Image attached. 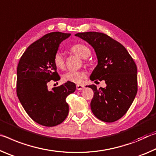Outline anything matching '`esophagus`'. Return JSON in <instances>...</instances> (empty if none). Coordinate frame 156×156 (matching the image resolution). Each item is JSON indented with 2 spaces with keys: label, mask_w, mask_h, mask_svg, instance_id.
<instances>
[{
  "label": "esophagus",
  "mask_w": 156,
  "mask_h": 156,
  "mask_svg": "<svg viewBox=\"0 0 156 156\" xmlns=\"http://www.w3.org/2000/svg\"><path fill=\"white\" fill-rule=\"evenodd\" d=\"M76 89H77L78 90H81L84 88V86L83 85H76Z\"/></svg>",
  "instance_id": "obj_1"
}]
</instances>
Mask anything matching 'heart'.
Returning a JSON list of instances; mask_svg holds the SVG:
<instances>
[{
  "label": "heart",
  "instance_id": "obj_1",
  "mask_svg": "<svg viewBox=\"0 0 156 156\" xmlns=\"http://www.w3.org/2000/svg\"><path fill=\"white\" fill-rule=\"evenodd\" d=\"M70 50L74 55L78 56L79 57L83 59L88 58L91 55L90 48L83 43H77V44L73 45L70 47ZM54 63L56 67L59 69H63L65 68V60L61 52H58L55 55ZM86 77V73L83 70L69 71L63 74L62 80L66 82L69 81V82L75 83H80Z\"/></svg>",
  "mask_w": 156,
  "mask_h": 156
}]
</instances>
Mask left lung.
<instances>
[{
    "label": "left lung",
    "instance_id": "left-lung-1",
    "mask_svg": "<svg viewBox=\"0 0 156 156\" xmlns=\"http://www.w3.org/2000/svg\"><path fill=\"white\" fill-rule=\"evenodd\" d=\"M75 36L93 47L98 64L90 80L105 81L106 88L88 86L94 92L90 102L93 113L100 120L113 122L128 111L137 92V66L120 43L104 33L80 32Z\"/></svg>",
    "mask_w": 156,
    "mask_h": 156
}]
</instances>
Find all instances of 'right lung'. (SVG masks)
Instances as JSON below:
<instances>
[{"label": "right lung", "mask_w": 156, "mask_h": 156, "mask_svg": "<svg viewBox=\"0 0 156 156\" xmlns=\"http://www.w3.org/2000/svg\"><path fill=\"white\" fill-rule=\"evenodd\" d=\"M70 36L59 32L44 35L27 48L18 64V98L28 115L43 126H57L68 115L66 99L75 92V84L67 81L52 90H48V84L60 80L54 57L60 43Z\"/></svg>", "instance_id": "obj_1"}]
</instances>
